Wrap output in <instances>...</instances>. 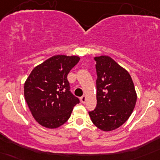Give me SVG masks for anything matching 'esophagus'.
<instances>
[{
  "mask_svg": "<svg viewBox=\"0 0 160 160\" xmlns=\"http://www.w3.org/2000/svg\"><path fill=\"white\" fill-rule=\"evenodd\" d=\"M87 95H83V96H82L81 98H80V100H81V102H82V103H85V102H86V101H87Z\"/></svg>",
  "mask_w": 160,
  "mask_h": 160,
  "instance_id": "1",
  "label": "esophagus"
}]
</instances>
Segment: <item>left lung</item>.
<instances>
[{
    "instance_id": "1",
    "label": "left lung",
    "mask_w": 160,
    "mask_h": 160,
    "mask_svg": "<svg viewBox=\"0 0 160 160\" xmlns=\"http://www.w3.org/2000/svg\"><path fill=\"white\" fill-rule=\"evenodd\" d=\"M98 78L97 106L89 112L98 129L111 131L125 123L132 114L137 100L134 82L128 70L111 57H94Z\"/></svg>"
}]
</instances>
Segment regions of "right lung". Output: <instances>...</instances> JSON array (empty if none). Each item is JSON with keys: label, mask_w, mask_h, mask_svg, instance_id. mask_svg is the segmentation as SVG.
Listing matches in <instances>:
<instances>
[{"label": "right lung", "mask_w": 160, "mask_h": 160, "mask_svg": "<svg viewBox=\"0 0 160 160\" xmlns=\"http://www.w3.org/2000/svg\"><path fill=\"white\" fill-rule=\"evenodd\" d=\"M78 56L54 55L33 68L24 85L25 99L37 122L49 129L69 119L79 99L70 91L67 75Z\"/></svg>", "instance_id": "1"}]
</instances>
